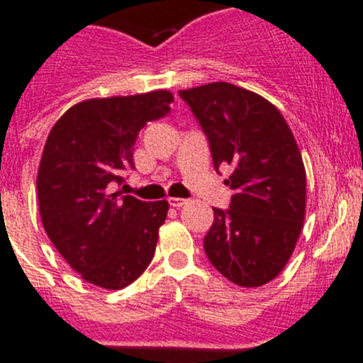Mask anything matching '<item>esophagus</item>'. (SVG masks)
Masks as SVG:
<instances>
[{"instance_id": "1", "label": "esophagus", "mask_w": 363, "mask_h": 363, "mask_svg": "<svg viewBox=\"0 0 363 363\" xmlns=\"http://www.w3.org/2000/svg\"><path fill=\"white\" fill-rule=\"evenodd\" d=\"M168 202H170L172 207H175V208H179V207H182V205L188 203L184 199H168Z\"/></svg>"}]
</instances>
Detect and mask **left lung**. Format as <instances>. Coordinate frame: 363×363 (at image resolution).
Returning <instances> with one entry per match:
<instances>
[{
	"instance_id": "1",
	"label": "left lung",
	"mask_w": 363,
	"mask_h": 363,
	"mask_svg": "<svg viewBox=\"0 0 363 363\" xmlns=\"http://www.w3.org/2000/svg\"><path fill=\"white\" fill-rule=\"evenodd\" d=\"M208 138L216 172L232 168L228 211L214 207L203 239L228 281L258 288L279 276L306 218V168L290 126L259 94L228 82L179 91Z\"/></svg>"
}]
</instances>
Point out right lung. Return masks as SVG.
Here are the masks:
<instances>
[{
    "instance_id": "right-lung-1",
    "label": "right lung",
    "mask_w": 363,
    "mask_h": 363,
    "mask_svg": "<svg viewBox=\"0 0 363 363\" xmlns=\"http://www.w3.org/2000/svg\"><path fill=\"white\" fill-rule=\"evenodd\" d=\"M174 94L91 98L69 107L47 137L36 175L40 218L60 255L84 281L121 290L155 256L168 202L112 191L133 168V145L149 121L170 112Z\"/></svg>"
}]
</instances>
